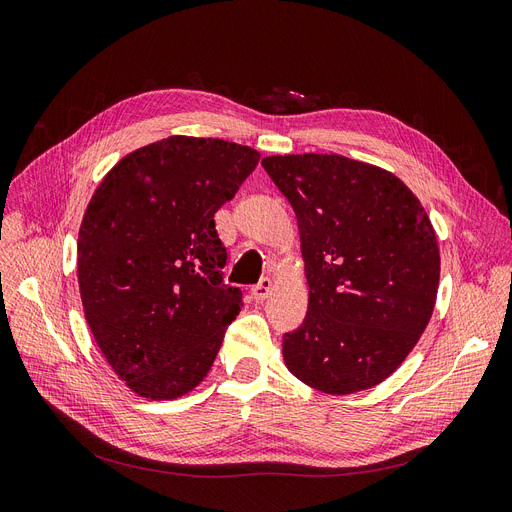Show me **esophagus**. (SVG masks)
Here are the masks:
<instances>
[{
	"instance_id": "34e87169",
	"label": "esophagus",
	"mask_w": 512,
	"mask_h": 512,
	"mask_svg": "<svg viewBox=\"0 0 512 512\" xmlns=\"http://www.w3.org/2000/svg\"><path fill=\"white\" fill-rule=\"evenodd\" d=\"M272 288H274V282L270 280V278H261V282L257 284V286H253V299L255 301H265L270 297V293H272Z\"/></svg>"
}]
</instances>
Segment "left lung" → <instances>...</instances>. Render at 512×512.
I'll return each instance as SVG.
<instances>
[{"label":"left lung","mask_w":512,"mask_h":512,"mask_svg":"<svg viewBox=\"0 0 512 512\" xmlns=\"http://www.w3.org/2000/svg\"><path fill=\"white\" fill-rule=\"evenodd\" d=\"M263 169L299 224L307 316L282 337L297 379L328 395L383 383L425 332L439 247L414 192L391 171L341 154H276Z\"/></svg>","instance_id":"obj_1"}]
</instances>
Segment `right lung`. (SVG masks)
<instances>
[{
    "instance_id": "right-lung-1",
    "label": "right lung",
    "mask_w": 512,
    "mask_h": 512,
    "mask_svg": "<svg viewBox=\"0 0 512 512\" xmlns=\"http://www.w3.org/2000/svg\"><path fill=\"white\" fill-rule=\"evenodd\" d=\"M261 154L217 138L169 136L129 152L85 209L77 240L83 314L108 366L150 402L205 381L242 307L224 284L215 213Z\"/></svg>"
}]
</instances>
